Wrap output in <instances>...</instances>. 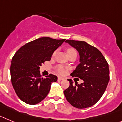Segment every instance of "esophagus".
Returning a JSON list of instances; mask_svg holds the SVG:
<instances>
[{
	"mask_svg": "<svg viewBox=\"0 0 122 122\" xmlns=\"http://www.w3.org/2000/svg\"><path fill=\"white\" fill-rule=\"evenodd\" d=\"M64 80V78H63V77H58V80Z\"/></svg>",
	"mask_w": 122,
	"mask_h": 122,
	"instance_id": "obj_1",
	"label": "esophagus"
}]
</instances>
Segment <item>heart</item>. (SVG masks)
Here are the masks:
<instances>
[{
    "label": "heart",
    "instance_id": "heart-1",
    "mask_svg": "<svg viewBox=\"0 0 122 122\" xmlns=\"http://www.w3.org/2000/svg\"><path fill=\"white\" fill-rule=\"evenodd\" d=\"M72 51H75V50L73 49H68L67 50V52H72ZM54 54H55V53L54 54ZM57 70L60 74H62V75H63L66 73V68L62 65H58L57 67Z\"/></svg>",
    "mask_w": 122,
    "mask_h": 122
}]
</instances>
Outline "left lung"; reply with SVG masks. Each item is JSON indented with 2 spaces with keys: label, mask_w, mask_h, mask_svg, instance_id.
<instances>
[{
  "label": "left lung",
  "mask_w": 122,
  "mask_h": 122,
  "mask_svg": "<svg viewBox=\"0 0 122 122\" xmlns=\"http://www.w3.org/2000/svg\"><path fill=\"white\" fill-rule=\"evenodd\" d=\"M78 51L79 62L70 75L83 80L78 84L68 79L70 85L63 91L67 101L75 108L92 107L101 98L109 81L108 64L100 50L83 41L67 40Z\"/></svg>",
  "instance_id": "obj_1"
}]
</instances>
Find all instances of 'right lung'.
I'll return each mask as SVG.
<instances>
[{
  "label": "right lung",
  "mask_w": 122,
  "mask_h": 122,
  "mask_svg": "<svg viewBox=\"0 0 122 122\" xmlns=\"http://www.w3.org/2000/svg\"><path fill=\"white\" fill-rule=\"evenodd\" d=\"M65 39L41 37L29 42L19 49L13 57L10 66L12 84L19 98L29 105L39 103L47 97L56 75L43 78L40 66L49 61L55 50Z\"/></svg>",
  "instance_id": "obj_1"
}]
</instances>
